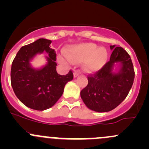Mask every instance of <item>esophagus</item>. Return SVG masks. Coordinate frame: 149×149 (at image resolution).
Returning a JSON list of instances; mask_svg holds the SVG:
<instances>
[{
    "mask_svg": "<svg viewBox=\"0 0 149 149\" xmlns=\"http://www.w3.org/2000/svg\"><path fill=\"white\" fill-rule=\"evenodd\" d=\"M80 73H81L80 70H75L74 73H73V75H74V77H77L78 76H79V75H80Z\"/></svg>",
    "mask_w": 149,
    "mask_h": 149,
    "instance_id": "1",
    "label": "esophagus"
}]
</instances>
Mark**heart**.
Returning <instances> with one entry per match:
<instances>
[{"label":"heart","mask_w":149,"mask_h":149,"mask_svg":"<svg viewBox=\"0 0 149 149\" xmlns=\"http://www.w3.org/2000/svg\"><path fill=\"white\" fill-rule=\"evenodd\" d=\"M65 55L72 63L85 61L84 69L88 72H94L104 65L108 52L104 47H98L94 43H83L70 47Z\"/></svg>","instance_id":"b5f03b06"}]
</instances>
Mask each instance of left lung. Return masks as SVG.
Returning a JSON list of instances; mask_svg holds the SVG:
<instances>
[{
  "label": "left lung",
  "mask_w": 149,
  "mask_h": 149,
  "mask_svg": "<svg viewBox=\"0 0 149 149\" xmlns=\"http://www.w3.org/2000/svg\"><path fill=\"white\" fill-rule=\"evenodd\" d=\"M110 59L101 69L88 75V84L81 91L84 104L91 110L105 112L118 106L128 94L135 78L133 63L129 54L120 47L111 45ZM120 62L119 73L112 74L115 62Z\"/></svg>",
  "instance_id": "obj_1"
}]
</instances>
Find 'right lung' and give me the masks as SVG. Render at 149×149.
I'll use <instances>...</instances> for the list:
<instances>
[{
	"label": "right lung",
	"mask_w": 149,
	"mask_h": 149,
	"mask_svg": "<svg viewBox=\"0 0 149 149\" xmlns=\"http://www.w3.org/2000/svg\"><path fill=\"white\" fill-rule=\"evenodd\" d=\"M51 42L39 39L23 46L11 65L10 83L15 94L24 104L35 110L42 111L53 106L62 96L65 84L73 79L71 70L64 76L57 73L56 53L49 47ZM43 51L49 54L48 65L35 70L30 66V60Z\"/></svg>",
	"instance_id": "obj_1"
}]
</instances>
